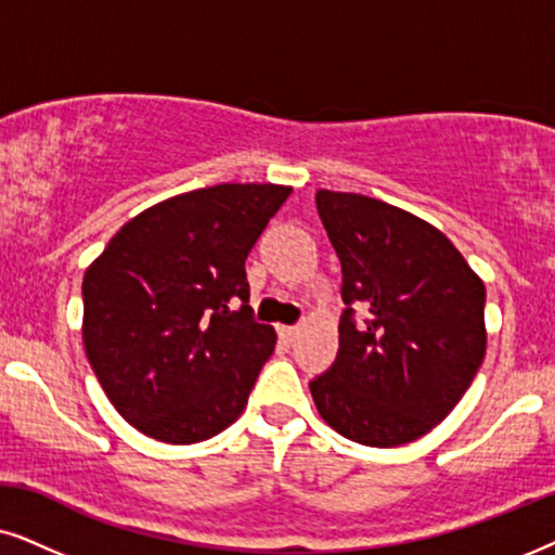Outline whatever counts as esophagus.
Masks as SVG:
<instances>
[{
  "label": "esophagus",
  "instance_id": "obj_1",
  "mask_svg": "<svg viewBox=\"0 0 555 555\" xmlns=\"http://www.w3.org/2000/svg\"><path fill=\"white\" fill-rule=\"evenodd\" d=\"M279 335H282L286 343H294V337L299 335V327H279Z\"/></svg>",
  "mask_w": 555,
  "mask_h": 555
}]
</instances>
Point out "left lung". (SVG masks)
Here are the masks:
<instances>
[{
  "label": "left lung",
  "instance_id": "left-lung-1",
  "mask_svg": "<svg viewBox=\"0 0 555 555\" xmlns=\"http://www.w3.org/2000/svg\"><path fill=\"white\" fill-rule=\"evenodd\" d=\"M343 263L339 350L309 383L345 439L401 447L441 424L485 360V284L439 228L354 192H317ZM352 304L369 309L360 328Z\"/></svg>",
  "mask_w": 555,
  "mask_h": 555
}]
</instances>
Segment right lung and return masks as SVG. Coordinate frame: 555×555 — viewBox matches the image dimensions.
<instances>
[{
    "instance_id": "add662e5",
    "label": "right lung",
    "mask_w": 555,
    "mask_h": 555,
    "mask_svg": "<svg viewBox=\"0 0 555 555\" xmlns=\"http://www.w3.org/2000/svg\"><path fill=\"white\" fill-rule=\"evenodd\" d=\"M289 192L271 182L182 192L121 225L86 269L88 363L137 431L197 444L246 409L276 345L248 307L246 258Z\"/></svg>"
}]
</instances>
